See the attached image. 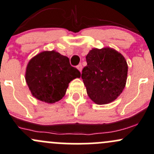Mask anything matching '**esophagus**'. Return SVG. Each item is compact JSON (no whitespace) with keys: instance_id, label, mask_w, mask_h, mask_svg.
Returning a JSON list of instances; mask_svg holds the SVG:
<instances>
[{"instance_id":"esophagus-1","label":"esophagus","mask_w":154,"mask_h":154,"mask_svg":"<svg viewBox=\"0 0 154 154\" xmlns=\"http://www.w3.org/2000/svg\"><path fill=\"white\" fill-rule=\"evenodd\" d=\"M77 69H79V72H82V64H79V65L77 66Z\"/></svg>"}]
</instances>
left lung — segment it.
<instances>
[{
  "label": "left lung",
  "instance_id": "obj_1",
  "mask_svg": "<svg viewBox=\"0 0 154 154\" xmlns=\"http://www.w3.org/2000/svg\"><path fill=\"white\" fill-rule=\"evenodd\" d=\"M86 61L82 78L90 99L97 104L116 100L126 85L128 66L125 57L110 47L93 48Z\"/></svg>",
  "mask_w": 154,
  "mask_h": 154
}]
</instances>
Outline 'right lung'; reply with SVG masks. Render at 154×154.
<instances>
[{"mask_svg": "<svg viewBox=\"0 0 154 154\" xmlns=\"http://www.w3.org/2000/svg\"><path fill=\"white\" fill-rule=\"evenodd\" d=\"M81 73L69 59L55 50L43 51L28 62L25 79L33 97L53 104L65 95L69 83Z\"/></svg>", "mask_w": 154, "mask_h": 154, "instance_id": "right-lung-1", "label": "right lung"}]
</instances>
